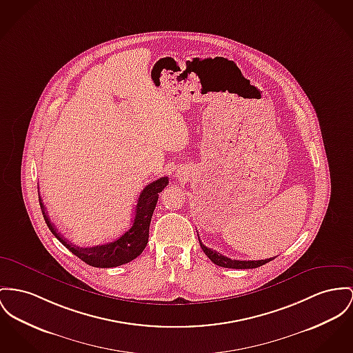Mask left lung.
<instances>
[{"label":"left lung","instance_id":"left-lung-1","mask_svg":"<svg viewBox=\"0 0 353 353\" xmlns=\"http://www.w3.org/2000/svg\"><path fill=\"white\" fill-rule=\"evenodd\" d=\"M198 239H199V235H198ZM199 243H201V248H202V250L205 252V254H206L209 259H212L215 265L222 266V268H230V269H254V268L262 266V265L268 263L269 261L274 259V257H273V259H259V261H239V259H229V257L222 256L221 253L212 250L210 248H206V246L201 242V239H199Z\"/></svg>","mask_w":353,"mask_h":353}]
</instances>
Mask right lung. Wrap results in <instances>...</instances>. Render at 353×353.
Masks as SVG:
<instances>
[{
    "label": "right lung",
    "instance_id": "add662e5",
    "mask_svg": "<svg viewBox=\"0 0 353 353\" xmlns=\"http://www.w3.org/2000/svg\"><path fill=\"white\" fill-rule=\"evenodd\" d=\"M167 185H168L167 176L159 178L158 181L148 183L141 190V195L138 198L132 226L125 233L120 235L118 239L111 241L108 243L96 245L92 248H80V246L72 245L70 241L63 238L60 233H57L53 223L49 221L47 210L40 196H39V201H40V208L49 230L76 257H79L85 263L94 268H115L141 256V252L144 250L148 242L150 223H151L152 212L155 210V206L159 198V192Z\"/></svg>",
    "mask_w": 353,
    "mask_h": 353
}]
</instances>
